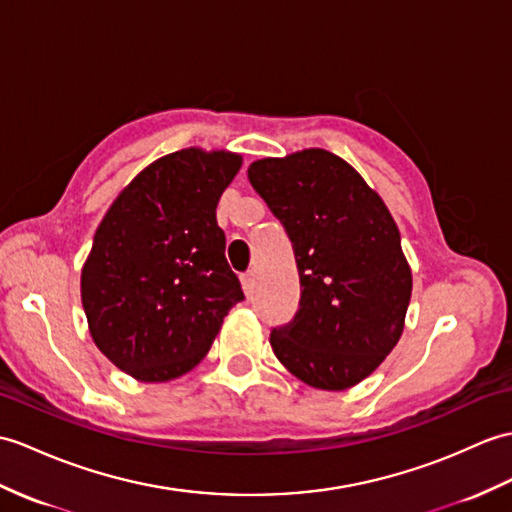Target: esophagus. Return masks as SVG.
<instances>
[{
	"label": "esophagus",
	"mask_w": 512,
	"mask_h": 512,
	"mask_svg": "<svg viewBox=\"0 0 512 512\" xmlns=\"http://www.w3.org/2000/svg\"><path fill=\"white\" fill-rule=\"evenodd\" d=\"M242 288H244L246 296H253V292H255V272H246V275H242Z\"/></svg>",
	"instance_id": "obj_1"
}]
</instances>
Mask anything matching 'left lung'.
<instances>
[{
    "label": "left lung",
    "mask_w": 512,
    "mask_h": 512,
    "mask_svg": "<svg viewBox=\"0 0 512 512\" xmlns=\"http://www.w3.org/2000/svg\"><path fill=\"white\" fill-rule=\"evenodd\" d=\"M248 181L288 233L299 312L272 327L279 362L305 384H360L401 338L412 272L384 200L347 161L320 148L261 159Z\"/></svg>",
    "instance_id": "obj_1"
}]
</instances>
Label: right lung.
Wrapping results in <instances>:
<instances>
[{
    "label": "right lung",
    "instance_id": "obj_1",
    "mask_svg": "<svg viewBox=\"0 0 512 512\" xmlns=\"http://www.w3.org/2000/svg\"><path fill=\"white\" fill-rule=\"evenodd\" d=\"M240 168V154L224 150L165 154L126 185L95 231L80 277L91 338L139 382L192 371L244 299L216 220Z\"/></svg>",
    "mask_w": 512,
    "mask_h": 512
}]
</instances>
